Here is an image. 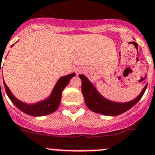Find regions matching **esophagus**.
Instances as JSON below:
<instances>
[{
    "label": "esophagus",
    "instance_id": "esophagus-1",
    "mask_svg": "<svg viewBox=\"0 0 155 155\" xmlns=\"http://www.w3.org/2000/svg\"><path fill=\"white\" fill-rule=\"evenodd\" d=\"M77 72H78V74H79V73H80V71H77Z\"/></svg>",
    "mask_w": 155,
    "mask_h": 155
}]
</instances>
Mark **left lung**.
<instances>
[{
    "label": "left lung",
    "instance_id": "left-lung-1",
    "mask_svg": "<svg viewBox=\"0 0 155 155\" xmlns=\"http://www.w3.org/2000/svg\"><path fill=\"white\" fill-rule=\"evenodd\" d=\"M79 78L81 80V92L87 107L92 111L107 116L119 115L133 107L142 98L147 86V84L145 85L141 93L135 100L128 103L120 104L110 101L103 97L84 75L79 74Z\"/></svg>",
    "mask_w": 155,
    "mask_h": 155
}]
</instances>
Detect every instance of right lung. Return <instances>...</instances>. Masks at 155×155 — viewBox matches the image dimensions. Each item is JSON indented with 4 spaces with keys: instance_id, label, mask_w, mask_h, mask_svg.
<instances>
[{
    "instance_id": "right-lung-1",
    "label": "right lung",
    "mask_w": 155,
    "mask_h": 155,
    "mask_svg": "<svg viewBox=\"0 0 155 155\" xmlns=\"http://www.w3.org/2000/svg\"><path fill=\"white\" fill-rule=\"evenodd\" d=\"M74 75V73H73L71 74H68L67 76L60 78L57 81V83H56V84H55L51 96L47 100H44L42 102H39L36 104H33V105L24 104V103L17 100L16 98L12 94V92H10L8 87L7 86V84H5V81H4V85H5V91H6V93H7L9 99L11 100L13 104L20 110L21 111L24 112L25 114H27L31 116H43L53 113L58 109L60 101H61L62 92H63L65 87L68 84L70 80Z\"/></svg>"
}]
</instances>
